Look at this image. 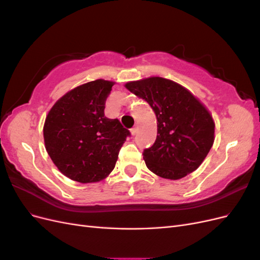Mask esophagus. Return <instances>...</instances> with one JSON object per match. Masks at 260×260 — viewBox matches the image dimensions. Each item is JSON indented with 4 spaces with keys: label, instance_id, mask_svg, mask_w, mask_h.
<instances>
[{
    "label": "esophagus",
    "instance_id": "obj_1",
    "mask_svg": "<svg viewBox=\"0 0 260 260\" xmlns=\"http://www.w3.org/2000/svg\"><path fill=\"white\" fill-rule=\"evenodd\" d=\"M137 133H138V128H137V127L131 129V135H132V136H136Z\"/></svg>",
    "mask_w": 260,
    "mask_h": 260
}]
</instances>
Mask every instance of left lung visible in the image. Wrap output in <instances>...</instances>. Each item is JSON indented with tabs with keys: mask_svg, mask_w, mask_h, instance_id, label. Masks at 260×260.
Here are the masks:
<instances>
[{
	"mask_svg": "<svg viewBox=\"0 0 260 260\" xmlns=\"http://www.w3.org/2000/svg\"><path fill=\"white\" fill-rule=\"evenodd\" d=\"M124 86L146 101L157 118L155 143L143 152L146 167L170 180L198 169L215 141V122L206 106L184 86L161 77Z\"/></svg>",
	"mask_w": 260,
	"mask_h": 260,
	"instance_id": "obj_1",
	"label": "left lung"
}]
</instances>
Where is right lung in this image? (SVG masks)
<instances>
[{
	"instance_id": "1",
	"label": "right lung",
	"mask_w": 260,
	"mask_h": 260,
	"mask_svg": "<svg viewBox=\"0 0 260 260\" xmlns=\"http://www.w3.org/2000/svg\"><path fill=\"white\" fill-rule=\"evenodd\" d=\"M114 84L98 79L77 86L57 100L45 118L46 152L61 174L77 182L105 179L130 136L119 120L104 114Z\"/></svg>"
}]
</instances>
